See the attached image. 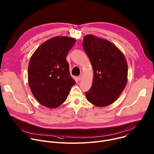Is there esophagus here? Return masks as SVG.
<instances>
[{"instance_id":"esophagus-1","label":"esophagus","mask_w":154,"mask_h":154,"mask_svg":"<svg viewBox=\"0 0 154 154\" xmlns=\"http://www.w3.org/2000/svg\"><path fill=\"white\" fill-rule=\"evenodd\" d=\"M78 80L79 81H82V76H78Z\"/></svg>"}]
</instances>
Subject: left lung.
Segmentation results:
<instances>
[{"label": "left lung", "instance_id": "1", "mask_svg": "<svg viewBox=\"0 0 154 154\" xmlns=\"http://www.w3.org/2000/svg\"><path fill=\"white\" fill-rule=\"evenodd\" d=\"M82 46L94 70L92 86L85 92L86 97L97 106H108L117 99L127 84L126 59L112 43L92 35L84 37Z\"/></svg>", "mask_w": 154, "mask_h": 154}]
</instances>
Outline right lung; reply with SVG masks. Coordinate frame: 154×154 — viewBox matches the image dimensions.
<instances>
[{
	"label": "right lung",
	"instance_id": "1",
	"mask_svg": "<svg viewBox=\"0 0 154 154\" xmlns=\"http://www.w3.org/2000/svg\"><path fill=\"white\" fill-rule=\"evenodd\" d=\"M75 42L69 37H54L40 46L30 58L29 86L37 100L46 107L55 108L61 105L76 83L66 60Z\"/></svg>",
	"mask_w": 154,
	"mask_h": 154
}]
</instances>
